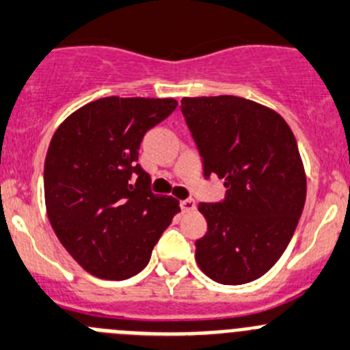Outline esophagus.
I'll use <instances>...</instances> for the list:
<instances>
[{
  "label": "esophagus",
  "mask_w": 350,
  "mask_h": 350,
  "mask_svg": "<svg viewBox=\"0 0 350 350\" xmlns=\"http://www.w3.org/2000/svg\"><path fill=\"white\" fill-rule=\"evenodd\" d=\"M180 208L184 213H192L196 209L194 199H184V201H180Z\"/></svg>",
  "instance_id": "34e87169"
}]
</instances>
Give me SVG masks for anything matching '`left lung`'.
Wrapping results in <instances>:
<instances>
[{"instance_id":"left-lung-1","label":"left lung","mask_w":350,"mask_h":350,"mask_svg":"<svg viewBox=\"0 0 350 350\" xmlns=\"http://www.w3.org/2000/svg\"><path fill=\"white\" fill-rule=\"evenodd\" d=\"M204 159V175L225 178L227 199L199 211L208 232L196 261L211 280L242 285L262 277L287 249L306 202V172L282 115L239 96L182 99Z\"/></svg>"}]
</instances>
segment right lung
<instances>
[{
	"mask_svg": "<svg viewBox=\"0 0 350 350\" xmlns=\"http://www.w3.org/2000/svg\"><path fill=\"white\" fill-rule=\"evenodd\" d=\"M177 105L173 98L109 96L73 111L53 134L46 213L63 247L94 277L137 275L180 213L177 199L149 191V175L137 163L146 132Z\"/></svg>",
	"mask_w": 350,
	"mask_h": 350,
	"instance_id": "1",
	"label": "right lung"
}]
</instances>
